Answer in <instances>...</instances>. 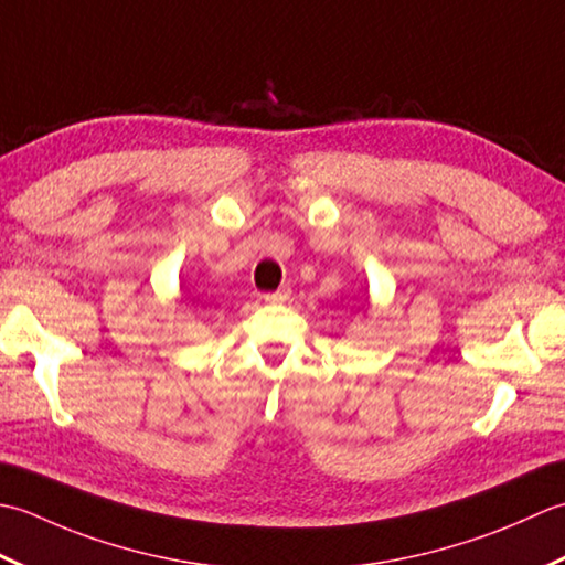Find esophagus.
<instances>
[{
  "label": "esophagus",
  "mask_w": 565,
  "mask_h": 565,
  "mask_svg": "<svg viewBox=\"0 0 565 565\" xmlns=\"http://www.w3.org/2000/svg\"><path fill=\"white\" fill-rule=\"evenodd\" d=\"M263 299H266L268 305H282L290 299V287H280V290H275V292H266L263 295Z\"/></svg>",
  "instance_id": "34e87169"
}]
</instances>
